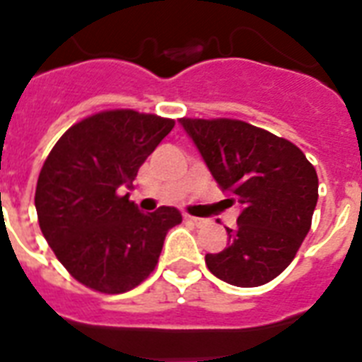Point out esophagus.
I'll list each match as a JSON object with an SVG mask.
<instances>
[{
	"mask_svg": "<svg viewBox=\"0 0 362 362\" xmlns=\"http://www.w3.org/2000/svg\"><path fill=\"white\" fill-rule=\"evenodd\" d=\"M186 220L193 226H203L206 222V220H203V218H195V216H186Z\"/></svg>",
	"mask_w": 362,
	"mask_h": 362,
	"instance_id": "obj_1",
	"label": "esophagus"
}]
</instances>
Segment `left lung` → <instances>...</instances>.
Masks as SVG:
<instances>
[{
  "label": "left lung",
  "mask_w": 362,
  "mask_h": 362,
  "mask_svg": "<svg viewBox=\"0 0 362 362\" xmlns=\"http://www.w3.org/2000/svg\"><path fill=\"white\" fill-rule=\"evenodd\" d=\"M220 189L239 203L228 247L206 255L218 279L250 288L266 285L288 267L311 228L319 178L292 142L239 119L182 117Z\"/></svg>",
  "instance_id": "1"
}]
</instances>
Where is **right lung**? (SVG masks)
<instances>
[{
	"mask_svg": "<svg viewBox=\"0 0 362 362\" xmlns=\"http://www.w3.org/2000/svg\"><path fill=\"white\" fill-rule=\"evenodd\" d=\"M173 127L175 119L159 115L106 110L71 125L47 156L35 186L41 233L81 285L121 294L156 269L182 214L175 206L144 214L121 189L132 187Z\"/></svg>",
	"mask_w": 362,
	"mask_h": 362,
	"instance_id": "1",
	"label": "right lung"
}]
</instances>
